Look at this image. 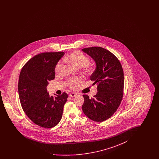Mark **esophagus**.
I'll return each instance as SVG.
<instances>
[{
  "label": "esophagus",
  "instance_id": "1",
  "mask_svg": "<svg viewBox=\"0 0 159 159\" xmlns=\"http://www.w3.org/2000/svg\"><path fill=\"white\" fill-rule=\"evenodd\" d=\"M76 96H77V94L75 93H71V94H70V95H69V97H72V98H73V97H76Z\"/></svg>",
  "mask_w": 159,
  "mask_h": 159
}]
</instances>
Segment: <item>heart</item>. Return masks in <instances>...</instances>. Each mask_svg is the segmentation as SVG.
<instances>
[{
	"instance_id": "obj_1",
	"label": "heart",
	"mask_w": 159,
	"mask_h": 159,
	"mask_svg": "<svg viewBox=\"0 0 159 159\" xmlns=\"http://www.w3.org/2000/svg\"><path fill=\"white\" fill-rule=\"evenodd\" d=\"M64 61L68 62L72 67L76 69L83 67L84 71L87 75H91L93 71L92 67L89 63V58L80 51H75L70 53L65 58ZM61 63L58 62L55 69L56 74H58L60 70ZM82 83V79L79 77L70 79L67 82V86L72 89H76Z\"/></svg>"
}]
</instances>
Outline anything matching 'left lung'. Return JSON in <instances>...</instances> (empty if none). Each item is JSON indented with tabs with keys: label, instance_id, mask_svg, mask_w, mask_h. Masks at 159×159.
I'll return each instance as SVG.
<instances>
[{
	"label": "left lung",
	"instance_id": "1",
	"mask_svg": "<svg viewBox=\"0 0 159 159\" xmlns=\"http://www.w3.org/2000/svg\"><path fill=\"white\" fill-rule=\"evenodd\" d=\"M95 61L96 69L90 77L97 84V93L90 98L83 95L84 114L93 121L106 120L117 111L123 95L124 74L117 58L106 49L98 47L82 49Z\"/></svg>",
	"mask_w": 159,
	"mask_h": 159
}]
</instances>
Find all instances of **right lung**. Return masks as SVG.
<instances>
[{"label":"right lung","instance_id":"obj_1","mask_svg":"<svg viewBox=\"0 0 159 159\" xmlns=\"http://www.w3.org/2000/svg\"><path fill=\"white\" fill-rule=\"evenodd\" d=\"M64 52L39 53L23 66L18 80V93L24 111L38 126L51 128L61 120L68 95L50 96L46 86L55 78V67Z\"/></svg>","mask_w":159,"mask_h":159}]
</instances>
